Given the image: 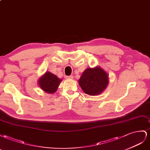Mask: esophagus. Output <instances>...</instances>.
<instances>
[{
	"instance_id": "1",
	"label": "esophagus",
	"mask_w": 150,
	"mask_h": 150,
	"mask_svg": "<svg viewBox=\"0 0 150 150\" xmlns=\"http://www.w3.org/2000/svg\"><path fill=\"white\" fill-rule=\"evenodd\" d=\"M73 78H74V76H73V75L66 76V79H73Z\"/></svg>"
}]
</instances>
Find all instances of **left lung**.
Segmentation results:
<instances>
[{"label": "left lung", "instance_id": "left-lung-1", "mask_svg": "<svg viewBox=\"0 0 150 150\" xmlns=\"http://www.w3.org/2000/svg\"><path fill=\"white\" fill-rule=\"evenodd\" d=\"M108 83V74L99 67L87 68L79 80V84L83 91L90 96H97L101 93Z\"/></svg>", "mask_w": 150, "mask_h": 150}]
</instances>
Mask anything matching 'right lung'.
<instances>
[{
	"label": "right lung",
	"mask_w": 150,
	"mask_h": 150,
	"mask_svg": "<svg viewBox=\"0 0 150 150\" xmlns=\"http://www.w3.org/2000/svg\"><path fill=\"white\" fill-rule=\"evenodd\" d=\"M57 76L51 72H46L38 80V84L42 91L46 93H54L57 91L59 83L62 82Z\"/></svg>",
	"instance_id": "1"
}]
</instances>
